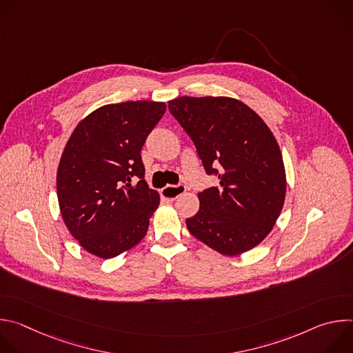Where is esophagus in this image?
<instances>
[{
  "label": "esophagus",
  "instance_id": "obj_1",
  "mask_svg": "<svg viewBox=\"0 0 353 353\" xmlns=\"http://www.w3.org/2000/svg\"><path fill=\"white\" fill-rule=\"evenodd\" d=\"M183 192H185V185L184 184H177V185H166L165 188H162L161 194L165 199L168 201H174L179 195H181Z\"/></svg>",
  "mask_w": 353,
  "mask_h": 353
}]
</instances>
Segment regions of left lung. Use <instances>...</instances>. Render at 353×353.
I'll return each mask as SVG.
<instances>
[{
    "label": "left lung",
    "mask_w": 353,
    "mask_h": 353,
    "mask_svg": "<svg viewBox=\"0 0 353 353\" xmlns=\"http://www.w3.org/2000/svg\"><path fill=\"white\" fill-rule=\"evenodd\" d=\"M172 116L195 145L218 187L198 194L199 211L185 221L192 236L225 256L260 244L285 201L281 149L263 119L230 97L181 96L169 102Z\"/></svg>",
    "instance_id": "left-lung-1"
}]
</instances>
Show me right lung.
Returning <instances> with one entry per match:
<instances>
[{
  "mask_svg": "<svg viewBox=\"0 0 353 353\" xmlns=\"http://www.w3.org/2000/svg\"><path fill=\"white\" fill-rule=\"evenodd\" d=\"M165 112V103L148 100L108 105L68 139L57 172L59 204L68 230L90 254L113 259L146 234L161 199L145 181L141 149Z\"/></svg>",
  "mask_w": 353,
  "mask_h": 353,
  "instance_id": "add662e5",
  "label": "right lung"
}]
</instances>
